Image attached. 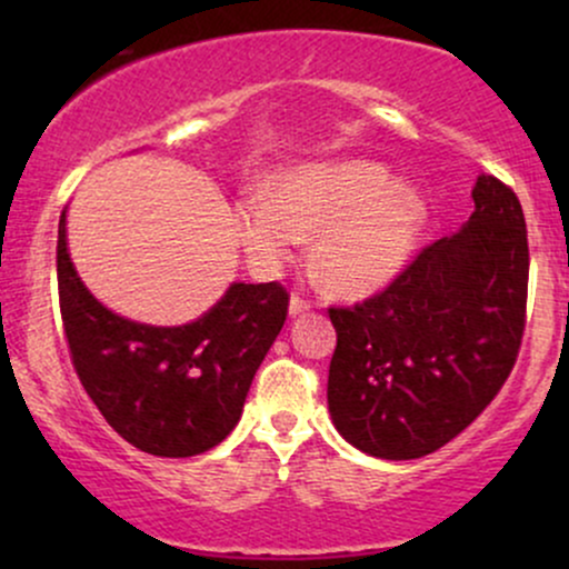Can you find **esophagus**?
Listing matches in <instances>:
<instances>
[{
    "instance_id": "34e87169",
    "label": "esophagus",
    "mask_w": 569,
    "mask_h": 569,
    "mask_svg": "<svg viewBox=\"0 0 569 569\" xmlns=\"http://www.w3.org/2000/svg\"><path fill=\"white\" fill-rule=\"evenodd\" d=\"M305 310H310V299H305V297H299V293H293L291 302H289V312H291V316H299V312H305Z\"/></svg>"
}]
</instances>
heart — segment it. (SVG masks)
<instances>
[{
  "label": "heart",
  "instance_id": "heart-1",
  "mask_svg": "<svg viewBox=\"0 0 569 569\" xmlns=\"http://www.w3.org/2000/svg\"><path fill=\"white\" fill-rule=\"evenodd\" d=\"M426 219L420 192L390 181L380 162L342 160L280 176L278 192H248L234 206V227L248 257L280 270L316 240V270L329 291L367 297L407 262Z\"/></svg>",
  "mask_w": 569,
  "mask_h": 569
}]
</instances>
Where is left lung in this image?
<instances>
[{"instance_id": "left-lung-1", "label": "left lung", "mask_w": 569, "mask_h": 569, "mask_svg": "<svg viewBox=\"0 0 569 569\" xmlns=\"http://www.w3.org/2000/svg\"><path fill=\"white\" fill-rule=\"evenodd\" d=\"M476 211L398 276L350 307H329L337 348L329 411L352 447L382 460L441 449L489 407L519 358L530 248L521 202L481 173Z\"/></svg>"}]
</instances>
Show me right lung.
Returning <instances> with one entry per match:
<instances>
[{
    "instance_id": "1",
    "label": "right lung",
    "mask_w": 569,
    "mask_h": 569,
    "mask_svg": "<svg viewBox=\"0 0 569 569\" xmlns=\"http://www.w3.org/2000/svg\"><path fill=\"white\" fill-rule=\"evenodd\" d=\"M58 302L69 356L103 420L136 449L194 457L230 436L248 388L289 316V291L232 283L187 326H143L107 310L77 278L58 221Z\"/></svg>"
}]
</instances>
